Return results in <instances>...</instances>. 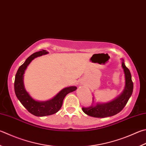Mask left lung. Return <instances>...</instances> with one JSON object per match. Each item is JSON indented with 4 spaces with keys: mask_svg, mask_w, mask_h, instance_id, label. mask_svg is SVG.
I'll return each mask as SVG.
<instances>
[{
    "mask_svg": "<svg viewBox=\"0 0 146 146\" xmlns=\"http://www.w3.org/2000/svg\"><path fill=\"white\" fill-rule=\"evenodd\" d=\"M121 60L122 68L125 77V86L123 91L114 100L107 103L96 102L93 95L92 105L89 107L82 108V110L86 114L98 118L110 117L120 112L125 107L133 92V84L131 80L130 71L124 64V60Z\"/></svg>",
    "mask_w": 146,
    "mask_h": 146,
    "instance_id": "8db88e82",
    "label": "left lung"
}]
</instances>
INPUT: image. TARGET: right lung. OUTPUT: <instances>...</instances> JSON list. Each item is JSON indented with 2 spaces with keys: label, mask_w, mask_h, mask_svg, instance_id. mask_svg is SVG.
Here are the masks:
<instances>
[{
  "label": "right lung",
  "mask_w": 146,
  "mask_h": 146,
  "mask_svg": "<svg viewBox=\"0 0 146 146\" xmlns=\"http://www.w3.org/2000/svg\"><path fill=\"white\" fill-rule=\"evenodd\" d=\"M48 54V52L44 50L34 53L25 60L22 66H20L15 76L14 87L15 94L17 98L29 112L38 117L50 115L57 113L61 108L63 100L66 95L70 92L76 91L77 89L75 86L66 87L58 92L52 99L46 101H37L34 100L26 91L23 83V75L27 66L35 58Z\"/></svg>",
  "instance_id": "add662e5"
}]
</instances>
